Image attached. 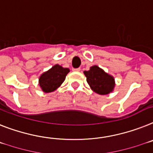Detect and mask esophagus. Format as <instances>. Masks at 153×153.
I'll use <instances>...</instances> for the list:
<instances>
[{"instance_id": "esophagus-1", "label": "esophagus", "mask_w": 153, "mask_h": 153, "mask_svg": "<svg viewBox=\"0 0 153 153\" xmlns=\"http://www.w3.org/2000/svg\"><path fill=\"white\" fill-rule=\"evenodd\" d=\"M81 69L80 68H73L72 71H80Z\"/></svg>"}]
</instances>
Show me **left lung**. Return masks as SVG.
<instances>
[{
    "instance_id": "left-lung-1",
    "label": "left lung",
    "mask_w": 153,
    "mask_h": 153,
    "mask_svg": "<svg viewBox=\"0 0 153 153\" xmlns=\"http://www.w3.org/2000/svg\"><path fill=\"white\" fill-rule=\"evenodd\" d=\"M86 81L95 92L106 95L112 92L114 87V79L104 72L98 66H92L89 71H85Z\"/></svg>"
}]
</instances>
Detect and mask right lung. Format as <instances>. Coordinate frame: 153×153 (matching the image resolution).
I'll use <instances>...</instances> for the list:
<instances>
[{"instance_id": "add662e5", "label": "right lung", "mask_w": 153, "mask_h": 153, "mask_svg": "<svg viewBox=\"0 0 153 153\" xmlns=\"http://www.w3.org/2000/svg\"><path fill=\"white\" fill-rule=\"evenodd\" d=\"M69 72L68 68H64L56 65L48 71L43 73L39 78V85L45 92L56 90L65 80V77Z\"/></svg>"}]
</instances>
